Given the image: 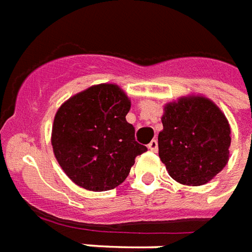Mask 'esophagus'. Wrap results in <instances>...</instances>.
Instances as JSON below:
<instances>
[{"label":"esophagus","instance_id":"obj_1","mask_svg":"<svg viewBox=\"0 0 252 252\" xmlns=\"http://www.w3.org/2000/svg\"><path fill=\"white\" fill-rule=\"evenodd\" d=\"M158 148H159V145H158V141H156V140L150 141V144H148V150L152 151V152H158Z\"/></svg>","mask_w":252,"mask_h":252}]
</instances>
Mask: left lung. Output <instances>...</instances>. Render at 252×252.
<instances>
[{
  "instance_id": "obj_1",
  "label": "left lung",
  "mask_w": 252,
  "mask_h": 252,
  "mask_svg": "<svg viewBox=\"0 0 252 252\" xmlns=\"http://www.w3.org/2000/svg\"><path fill=\"white\" fill-rule=\"evenodd\" d=\"M159 156L169 176L184 186H203L230 159L231 128L215 102L189 94L167 102L161 116Z\"/></svg>"
}]
</instances>
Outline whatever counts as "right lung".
Wrapping results in <instances>:
<instances>
[{
    "label": "right lung",
    "instance_id": "add662e5",
    "mask_svg": "<svg viewBox=\"0 0 252 252\" xmlns=\"http://www.w3.org/2000/svg\"><path fill=\"white\" fill-rule=\"evenodd\" d=\"M131 100L116 84H97L69 97L56 112L53 154L74 184L108 191L129 175L135 158L147 151L126 120Z\"/></svg>",
    "mask_w": 252,
    "mask_h": 252
}]
</instances>
